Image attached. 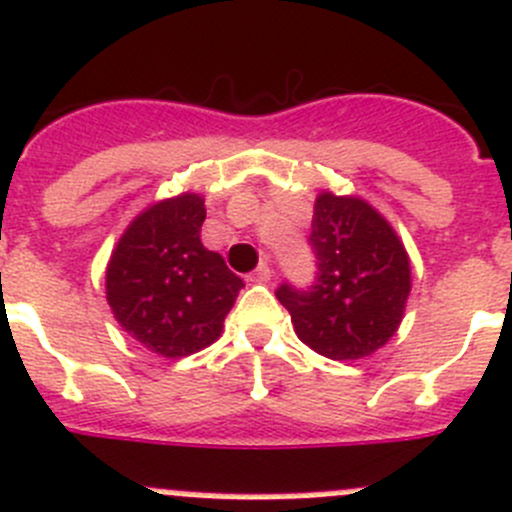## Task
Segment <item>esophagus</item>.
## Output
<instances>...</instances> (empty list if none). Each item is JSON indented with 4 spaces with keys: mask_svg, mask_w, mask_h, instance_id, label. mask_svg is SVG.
Returning a JSON list of instances; mask_svg holds the SVG:
<instances>
[{
    "mask_svg": "<svg viewBox=\"0 0 512 512\" xmlns=\"http://www.w3.org/2000/svg\"><path fill=\"white\" fill-rule=\"evenodd\" d=\"M270 278H272V267L267 265V262H262V265L257 267V270H252L250 275H247V280H250V283H257V285L270 283Z\"/></svg>",
    "mask_w": 512,
    "mask_h": 512,
    "instance_id": "34e87169",
    "label": "esophagus"
}]
</instances>
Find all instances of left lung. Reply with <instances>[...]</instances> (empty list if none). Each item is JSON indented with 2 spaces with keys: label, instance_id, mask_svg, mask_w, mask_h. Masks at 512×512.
Listing matches in <instances>:
<instances>
[{
  "label": "left lung",
  "instance_id": "1",
  "mask_svg": "<svg viewBox=\"0 0 512 512\" xmlns=\"http://www.w3.org/2000/svg\"><path fill=\"white\" fill-rule=\"evenodd\" d=\"M318 260L308 290L280 285L305 346L333 361H356L386 346L399 328L412 290V267L399 234L358 197L323 191L308 237Z\"/></svg>",
  "mask_w": 512,
  "mask_h": 512
}]
</instances>
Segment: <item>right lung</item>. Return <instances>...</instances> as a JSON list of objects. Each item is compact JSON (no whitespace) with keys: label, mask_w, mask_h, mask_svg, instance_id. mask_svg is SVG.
<instances>
[{"label":"right lung","mask_w":512,"mask_h":512,"mask_svg":"<svg viewBox=\"0 0 512 512\" xmlns=\"http://www.w3.org/2000/svg\"><path fill=\"white\" fill-rule=\"evenodd\" d=\"M204 199L179 194L143 209L105 267V298L141 346L181 358L212 346L240 288L219 252L199 240Z\"/></svg>","instance_id":"add662e5"}]
</instances>
